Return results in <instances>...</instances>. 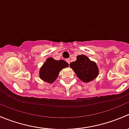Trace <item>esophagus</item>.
<instances>
[{
  "mask_svg": "<svg viewBox=\"0 0 129 129\" xmlns=\"http://www.w3.org/2000/svg\"><path fill=\"white\" fill-rule=\"evenodd\" d=\"M66 61H67V63H68L69 64L70 62H71V61H70V58H67V59H66Z\"/></svg>",
  "mask_w": 129,
  "mask_h": 129,
  "instance_id": "esophagus-1",
  "label": "esophagus"
}]
</instances>
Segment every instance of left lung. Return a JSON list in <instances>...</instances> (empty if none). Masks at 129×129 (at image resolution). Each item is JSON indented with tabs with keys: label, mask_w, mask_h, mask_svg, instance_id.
I'll list each match as a JSON object with an SVG mask.
<instances>
[{
	"label": "left lung",
	"mask_w": 129,
	"mask_h": 129,
	"mask_svg": "<svg viewBox=\"0 0 129 129\" xmlns=\"http://www.w3.org/2000/svg\"><path fill=\"white\" fill-rule=\"evenodd\" d=\"M70 67L84 82L92 81L99 75V69L96 63L91 61L86 55L77 56L76 60L70 63Z\"/></svg>",
	"instance_id": "1"
}]
</instances>
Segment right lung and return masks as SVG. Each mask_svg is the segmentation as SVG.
Instances as JSON below:
<instances>
[{
  "label": "right lung",
  "instance_id": "obj_1",
  "mask_svg": "<svg viewBox=\"0 0 129 129\" xmlns=\"http://www.w3.org/2000/svg\"><path fill=\"white\" fill-rule=\"evenodd\" d=\"M68 66L69 63L63 60H55L52 57H49L40 68V78L47 82L52 84L57 79L60 71Z\"/></svg>",
  "mask_w": 129,
  "mask_h": 129
}]
</instances>
